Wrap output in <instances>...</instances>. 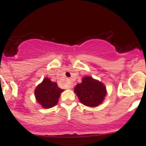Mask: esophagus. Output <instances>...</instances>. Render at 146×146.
I'll return each instance as SVG.
<instances>
[{
    "mask_svg": "<svg viewBox=\"0 0 146 146\" xmlns=\"http://www.w3.org/2000/svg\"><path fill=\"white\" fill-rule=\"evenodd\" d=\"M68 87H69V88H73V84H71V82H69V84H68Z\"/></svg>",
    "mask_w": 146,
    "mask_h": 146,
    "instance_id": "obj_1",
    "label": "esophagus"
}]
</instances>
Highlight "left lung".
I'll return each mask as SVG.
<instances>
[{
	"instance_id": "1",
	"label": "left lung",
	"mask_w": 146,
	"mask_h": 146,
	"mask_svg": "<svg viewBox=\"0 0 146 146\" xmlns=\"http://www.w3.org/2000/svg\"><path fill=\"white\" fill-rule=\"evenodd\" d=\"M74 92L81 103L90 107L101 104L106 95L105 85L90 76L83 78L82 83L75 87Z\"/></svg>"
}]
</instances>
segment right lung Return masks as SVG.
I'll list each match as a JSON object with an SVG mask.
<instances>
[{
    "label": "right lung",
    "instance_id": "right-lung-1",
    "mask_svg": "<svg viewBox=\"0 0 146 146\" xmlns=\"http://www.w3.org/2000/svg\"><path fill=\"white\" fill-rule=\"evenodd\" d=\"M64 90L59 88L56 82H53L46 78L35 89L37 102L43 108H50L58 104L59 98Z\"/></svg>",
    "mask_w": 146,
    "mask_h": 146
}]
</instances>
